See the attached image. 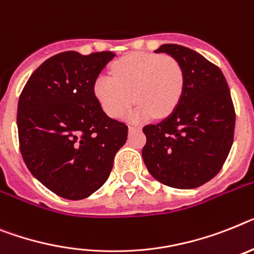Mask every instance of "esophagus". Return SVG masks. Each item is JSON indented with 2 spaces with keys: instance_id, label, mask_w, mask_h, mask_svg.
I'll return each mask as SVG.
<instances>
[{
  "instance_id": "34e87169",
  "label": "esophagus",
  "mask_w": 254,
  "mask_h": 254,
  "mask_svg": "<svg viewBox=\"0 0 254 254\" xmlns=\"http://www.w3.org/2000/svg\"><path fill=\"white\" fill-rule=\"evenodd\" d=\"M135 130H139V127H137V125H129V131H135Z\"/></svg>"
}]
</instances>
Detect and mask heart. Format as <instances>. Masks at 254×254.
Here are the masks:
<instances>
[{
    "label": "heart",
    "instance_id": "b5f03b06",
    "mask_svg": "<svg viewBox=\"0 0 254 254\" xmlns=\"http://www.w3.org/2000/svg\"><path fill=\"white\" fill-rule=\"evenodd\" d=\"M111 73L98 76L94 95L112 119H120L134 99L139 104L129 114L130 120L169 116L178 107L186 85L183 65L159 53L124 55L112 64Z\"/></svg>",
    "mask_w": 254,
    "mask_h": 254
}]
</instances>
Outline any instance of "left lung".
<instances>
[{"mask_svg": "<svg viewBox=\"0 0 254 254\" xmlns=\"http://www.w3.org/2000/svg\"><path fill=\"white\" fill-rule=\"evenodd\" d=\"M183 65L186 85L173 114L146 125L142 150L151 176L165 186H201L222 169L234 142L235 108L222 71L199 53L181 45H161Z\"/></svg>", "mask_w": 254, "mask_h": 254, "instance_id": "left-lung-1", "label": "left lung"}]
</instances>
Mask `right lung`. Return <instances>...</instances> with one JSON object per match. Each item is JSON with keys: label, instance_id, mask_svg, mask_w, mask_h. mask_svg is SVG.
Here are the masks:
<instances>
[{"label": "right lung", "instance_id": "add662e5", "mask_svg": "<svg viewBox=\"0 0 254 254\" xmlns=\"http://www.w3.org/2000/svg\"><path fill=\"white\" fill-rule=\"evenodd\" d=\"M115 54L64 51L31 74L18 102L19 148L25 165L46 189L85 199L108 180L127 124L104 114L94 82Z\"/></svg>", "mask_w": 254, "mask_h": 254}]
</instances>
